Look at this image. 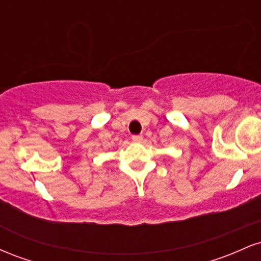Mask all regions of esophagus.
<instances>
[{
  "label": "esophagus",
  "instance_id": "obj_1",
  "mask_svg": "<svg viewBox=\"0 0 261 261\" xmlns=\"http://www.w3.org/2000/svg\"><path fill=\"white\" fill-rule=\"evenodd\" d=\"M142 139H143L142 135H134L133 136V140L136 141V142H139V141H141Z\"/></svg>",
  "mask_w": 261,
  "mask_h": 261
}]
</instances>
